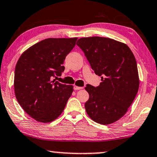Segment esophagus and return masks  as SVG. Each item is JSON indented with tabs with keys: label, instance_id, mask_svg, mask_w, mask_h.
Instances as JSON below:
<instances>
[{
	"label": "esophagus",
	"instance_id": "34e87169",
	"mask_svg": "<svg viewBox=\"0 0 157 157\" xmlns=\"http://www.w3.org/2000/svg\"><path fill=\"white\" fill-rule=\"evenodd\" d=\"M84 87H82V86H73V89H74V90H82V89Z\"/></svg>",
	"mask_w": 157,
	"mask_h": 157
}]
</instances>
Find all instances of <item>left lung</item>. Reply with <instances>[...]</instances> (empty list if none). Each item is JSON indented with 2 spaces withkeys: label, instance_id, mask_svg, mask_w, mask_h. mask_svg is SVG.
<instances>
[{
  "label": "left lung",
  "instance_id": "left-lung-1",
  "mask_svg": "<svg viewBox=\"0 0 157 157\" xmlns=\"http://www.w3.org/2000/svg\"><path fill=\"white\" fill-rule=\"evenodd\" d=\"M76 44L95 74L101 76L99 86L85 87L90 94L84 105L86 113L97 123L115 122L126 113L138 92L135 56L128 46L109 38H82Z\"/></svg>",
  "mask_w": 157,
  "mask_h": 157
}]
</instances>
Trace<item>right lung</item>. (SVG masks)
Here are the masks:
<instances>
[{
  "label": "right lung",
  "mask_w": 157,
  "mask_h": 157,
  "mask_svg": "<svg viewBox=\"0 0 157 157\" xmlns=\"http://www.w3.org/2000/svg\"><path fill=\"white\" fill-rule=\"evenodd\" d=\"M78 38H46L20 56L15 67L14 92L23 110L36 121L48 123L63 113L72 85L53 79L65 70L63 63Z\"/></svg>",
  "instance_id": "1"
}]
</instances>
